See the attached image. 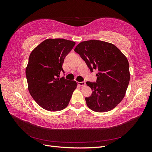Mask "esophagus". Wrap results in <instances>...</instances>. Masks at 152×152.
I'll use <instances>...</instances> for the list:
<instances>
[{
    "mask_svg": "<svg viewBox=\"0 0 152 152\" xmlns=\"http://www.w3.org/2000/svg\"><path fill=\"white\" fill-rule=\"evenodd\" d=\"M77 83L80 86H84L86 85V82H84V81H83V82H78Z\"/></svg>",
    "mask_w": 152,
    "mask_h": 152,
    "instance_id": "34e87169",
    "label": "esophagus"
}]
</instances>
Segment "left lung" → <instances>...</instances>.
<instances>
[{
	"label": "left lung",
	"mask_w": 152,
	"mask_h": 152,
	"mask_svg": "<svg viewBox=\"0 0 152 152\" xmlns=\"http://www.w3.org/2000/svg\"><path fill=\"white\" fill-rule=\"evenodd\" d=\"M74 50L92 72L98 71L96 82H86L93 91L91 96L86 98L87 107L96 112L116 107L125 96L130 80L127 58L115 45L98 40L82 42Z\"/></svg>",
	"instance_id": "obj_1"
}]
</instances>
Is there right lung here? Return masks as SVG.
Returning <instances> with one entry per match:
<instances>
[{
	"instance_id": "right-lung-1",
	"label": "right lung",
	"mask_w": 152,
	"mask_h": 152,
	"mask_svg": "<svg viewBox=\"0 0 152 152\" xmlns=\"http://www.w3.org/2000/svg\"><path fill=\"white\" fill-rule=\"evenodd\" d=\"M75 42L64 39H48L31 53L26 68L29 93L39 106L50 112L65 108L77 82L63 77L62 65Z\"/></svg>"
}]
</instances>
